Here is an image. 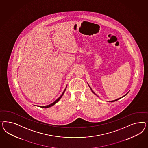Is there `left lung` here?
<instances>
[{"instance_id": "8db88e82", "label": "left lung", "mask_w": 148, "mask_h": 148, "mask_svg": "<svg viewBox=\"0 0 148 148\" xmlns=\"http://www.w3.org/2000/svg\"><path fill=\"white\" fill-rule=\"evenodd\" d=\"M88 86H89V85H88ZM89 87H90V86H89ZM90 90H92V92H93V93H94V94H95V95H97V96H98V95H97V94H95V93H94V92H93V90H92V88H90ZM127 93H126V94L125 95H124V96H123V97H121V98H120L117 99H116V100H112V101H109V102H114V101H116V100H119V99H121V98H123V97H125V96L126 95V94H127Z\"/></svg>"}]
</instances>
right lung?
<instances>
[{"label":"right lung","mask_w":148,"mask_h":148,"mask_svg":"<svg viewBox=\"0 0 148 148\" xmlns=\"http://www.w3.org/2000/svg\"><path fill=\"white\" fill-rule=\"evenodd\" d=\"M66 88H67V86H66V88L64 89V91L63 92L62 94L61 95V96L58 98V99H56L55 101H54V103H51V104H50V105H46V106H38V107H40V108H49L50 107H51V106H53L54 105L55 103H57L58 102V101L60 100V99L62 98V97L63 96V95L64 94V93L65 92V91H66Z\"/></svg>","instance_id":"right-lung-1"}]
</instances>
